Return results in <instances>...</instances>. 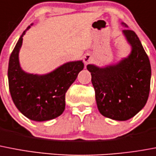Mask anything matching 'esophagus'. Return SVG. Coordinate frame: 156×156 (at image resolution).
Instances as JSON below:
<instances>
[{
    "label": "esophagus",
    "mask_w": 156,
    "mask_h": 156,
    "mask_svg": "<svg viewBox=\"0 0 156 156\" xmlns=\"http://www.w3.org/2000/svg\"><path fill=\"white\" fill-rule=\"evenodd\" d=\"M92 59H93V57H92V55H91L90 54H88V53L84 55V58H83L84 63H85V64H88V63H90L91 61H92Z\"/></svg>",
    "instance_id": "esophagus-1"
}]
</instances>
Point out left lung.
Masks as SVG:
<instances>
[{"mask_svg":"<svg viewBox=\"0 0 156 156\" xmlns=\"http://www.w3.org/2000/svg\"><path fill=\"white\" fill-rule=\"evenodd\" d=\"M125 28L127 25L122 22ZM130 52L115 63L99 67L88 64L95 89L98 110L116 121H126L139 113L147 101L151 69L147 55L133 30H122Z\"/></svg>","mask_w":156,"mask_h":156,"instance_id":"left-lung-1","label":"left lung"}]
</instances>
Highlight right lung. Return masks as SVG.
Returning a JSON list of instances; mask_svg holds the SVG:
<instances>
[{"mask_svg": "<svg viewBox=\"0 0 156 156\" xmlns=\"http://www.w3.org/2000/svg\"><path fill=\"white\" fill-rule=\"evenodd\" d=\"M33 26H29L17 41L9 61V92L17 109L35 122H45L60 116L65 109V94L84 68L82 60L63 63L46 74L25 72L21 67L19 52L23 36Z\"/></svg>", "mask_w": 156, "mask_h": 156, "instance_id": "obj_1", "label": "right lung"}]
</instances>
